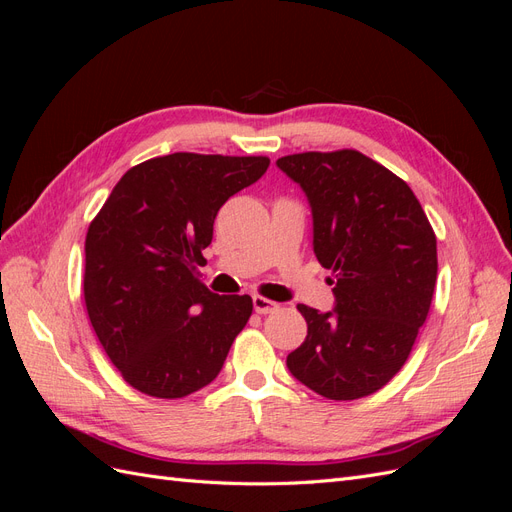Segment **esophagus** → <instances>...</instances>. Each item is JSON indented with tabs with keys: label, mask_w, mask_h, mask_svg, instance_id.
Segmentation results:
<instances>
[{
	"label": "esophagus",
	"mask_w": 512,
	"mask_h": 512,
	"mask_svg": "<svg viewBox=\"0 0 512 512\" xmlns=\"http://www.w3.org/2000/svg\"><path fill=\"white\" fill-rule=\"evenodd\" d=\"M273 309H277V303H273V301H269V299H265V297H254V312L256 314H271Z\"/></svg>",
	"instance_id": "1"
}]
</instances>
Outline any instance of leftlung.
<instances>
[{
  "label": "left lung",
  "mask_w": 512,
  "mask_h": 512,
  "mask_svg": "<svg viewBox=\"0 0 512 512\" xmlns=\"http://www.w3.org/2000/svg\"><path fill=\"white\" fill-rule=\"evenodd\" d=\"M314 220V254L333 271L335 307L297 305L305 342L290 374L314 393L348 401L376 393L408 361L436 288V235L404 179L354 149L284 156Z\"/></svg>",
  "instance_id": "1"
}]
</instances>
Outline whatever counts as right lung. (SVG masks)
<instances>
[{
  "instance_id": "1",
  "label": "right lung",
  "mask_w": 512,
  "mask_h": 512,
  "mask_svg": "<svg viewBox=\"0 0 512 512\" xmlns=\"http://www.w3.org/2000/svg\"><path fill=\"white\" fill-rule=\"evenodd\" d=\"M267 168L262 156L153 158L119 179L89 224L87 314L136 391L179 399L218 378L254 305L247 294L211 292L196 267L220 207Z\"/></svg>"
}]
</instances>
